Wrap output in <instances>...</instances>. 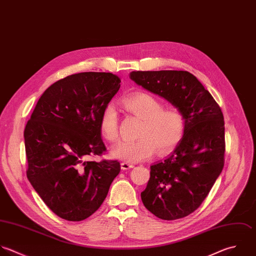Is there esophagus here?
Returning <instances> with one entry per match:
<instances>
[{"label":"esophagus","instance_id":"1","mask_svg":"<svg viewBox=\"0 0 256 256\" xmlns=\"http://www.w3.org/2000/svg\"><path fill=\"white\" fill-rule=\"evenodd\" d=\"M134 168V164H128V162H122L120 164V168L122 170H130V168Z\"/></svg>","mask_w":256,"mask_h":256}]
</instances>
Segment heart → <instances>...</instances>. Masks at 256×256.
Returning a JSON list of instances; mask_svg holds the SVG:
<instances>
[{"label":"heart","instance_id":"1","mask_svg":"<svg viewBox=\"0 0 256 256\" xmlns=\"http://www.w3.org/2000/svg\"><path fill=\"white\" fill-rule=\"evenodd\" d=\"M122 106L142 120L138 140L122 142L110 154L126 162H138L150 158L156 150L162 154L170 152L182 140L184 118L178 108H164V104L146 92H136L122 100ZM100 132L104 138L116 142L118 138V116L114 104L104 108L100 118Z\"/></svg>","mask_w":256,"mask_h":256}]
</instances>
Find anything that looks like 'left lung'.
Listing matches in <instances>:
<instances>
[{
    "mask_svg": "<svg viewBox=\"0 0 256 256\" xmlns=\"http://www.w3.org/2000/svg\"><path fill=\"white\" fill-rule=\"evenodd\" d=\"M130 78L166 98L184 116L182 140L164 162L150 166V180L140 194L146 208L158 218H182L198 208L222 172V112L196 76L186 70H138Z\"/></svg>",
    "mask_w": 256,
    "mask_h": 256,
    "instance_id": "obj_1",
    "label": "left lung"
}]
</instances>
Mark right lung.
I'll list each match as a JSON object with an SVG mask.
<instances>
[{"instance_id":"add662e5","label":"right lung","mask_w":256,"mask_h":256,"mask_svg":"<svg viewBox=\"0 0 256 256\" xmlns=\"http://www.w3.org/2000/svg\"><path fill=\"white\" fill-rule=\"evenodd\" d=\"M120 84L112 72L62 78L44 92L26 126L28 180L60 218L80 222L90 216L120 172L116 160H84L106 150L100 118Z\"/></svg>"}]
</instances>
